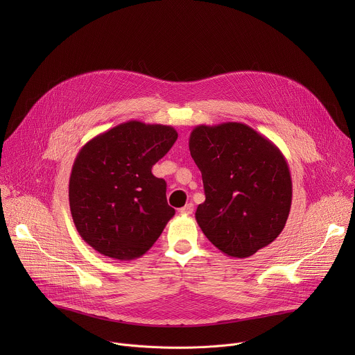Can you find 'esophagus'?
Instances as JSON below:
<instances>
[{
	"mask_svg": "<svg viewBox=\"0 0 355 355\" xmlns=\"http://www.w3.org/2000/svg\"><path fill=\"white\" fill-rule=\"evenodd\" d=\"M192 212H193V205L191 204V202L180 209V214H181V215H191Z\"/></svg>",
	"mask_w": 355,
	"mask_h": 355,
	"instance_id": "esophagus-1",
	"label": "esophagus"
}]
</instances>
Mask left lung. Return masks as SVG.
<instances>
[{"label":"left lung","mask_w":355,"mask_h":355,"mask_svg":"<svg viewBox=\"0 0 355 355\" xmlns=\"http://www.w3.org/2000/svg\"><path fill=\"white\" fill-rule=\"evenodd\" d=\"M205 202L195 219L223 254L247 259L271 244L285 227L292 180L281 150L240 122L198 125L189 136Z\"/></svg>","instance_id":"obj_1"}]
</instances>
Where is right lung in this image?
<instances>
[{
    "label": "right lung",
    "mask_w": 355,
    "mask_h": 355,
    "mask_svg": "<svg viewBox=\"0 0 355 355\" xmlns=\"http://www.w3.org/2000/svg\"><path fill=\"white\" fill-rule=\"evenodd\" d=\"M177 137L173 126L128 121L78 151L69 182L70 211L77 232L99 254L119 261L141 257L175 215L166 181L151 167Z\"/></svg>",
    "instance_id": "1"
}]
</instances>
